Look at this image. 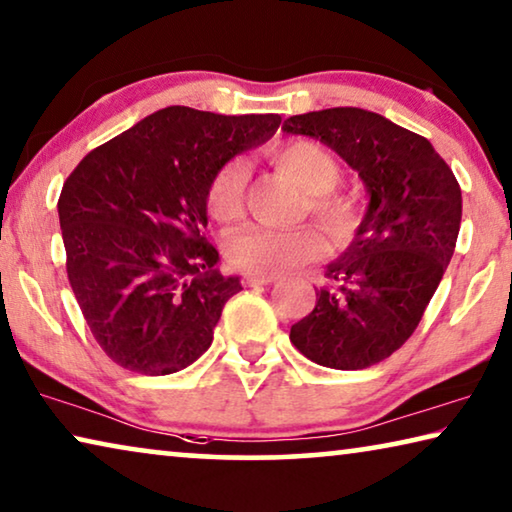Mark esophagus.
I'll return each mask as SVG.
<instances>
[{"instance_id": "1", "label": "esophagus", "mask_w": 512, "mask_h": 512, "mask_svg": "<svg viewBox=\"0 0 512 512\" xmlns=\"http://www.w3.org/2000/svg\"><path fill=\"white\" fill-rule=\"evenodd\" d=\"M274 281H277V277H265V274H247V277L242 279L245 286H267V283Z\"/></svg>"}]
</instances>
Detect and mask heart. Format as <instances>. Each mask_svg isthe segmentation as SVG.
I'll use <instances>...</instances> for the list:
<instances>
[{
	"mask_svg": "<svg viewBox=\"0 0 512 512\" xmlns=\"http://www.w3.org/2000/svg\"><path fill=\"white\" fill-rule=\"evenodd\" d=\"M272 164L288 174L306 192L304 212L325 229L329 240L345 245L357 229L355 203L332 190L341 183L343 169L336 157L313 141H290L272 153ZM249 167L242 157L226 162L208 187V210L222 224L238 222L245 212ZM327 242L313 226L265 229L251 226L229 242V261L247 274L288 272L325 254Z\"/></svg>",
	"mask_w": 512,
	"mask_h": 512,
	"instance_id": "obj_1",
	"label": "heart"
}]
</instances>
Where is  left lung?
Masks as SVG:
<instances>
[{"label":"left lung","mask_w":512,"mask_h":512,"mask_svg":"<svg viewBox=\"0 0 512 512\" xmlns=\"http://www.w3.org/2000/svg\"><path fill=\"white\" fill-rule=\"evenodd\" d=\"M283 132L318 139L343 157L368 192L355 240L327 265L316 309L290 327L306 359L361 371L414 334L460 233L462 192L426 137L359 107L290 116Z\"/></svg>","instance_id":"8db88e82"}]
</instances>
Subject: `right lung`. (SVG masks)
Returning a JSON list of instances; mask_svg holds the SVG:
<instances>
[{
  "instance_id": "obj_1",
  "label": "right lung",
  "mask_w": 512,
  "mask_h": 512,
  "mask_svg": "<svg viewBox=\"0 0 512 512\" xmlns=\"http://www.w3.org/2000/svg\"><path fill=\"white\" fill-rule=\"evenodd\" d=\"M279 114L224 116L164 107L84 157L59 196L66 270L105 355L169 375L212 343L240 293L203 235L208 187L226 162L277 132Z\"/></svg>"
}]
</instances>
